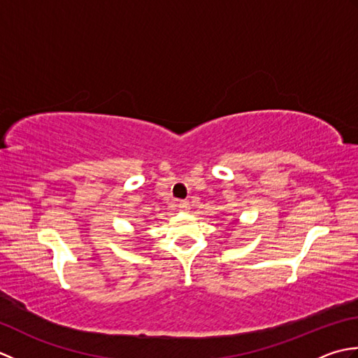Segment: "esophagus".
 <instances>
[{"instance_id": "obj_1", "label": "esophagus", "mask_w": 358, "mask_h": 358, "mask_svg": "<svg viewBox=\"0 0 358 358\" xmlns=\"http://www.w3.org/2000/svg\"><path fill=\"white\" fill-rule=\"evenodd\" d=\"M178 208L181 212H189V209H191V204H189V201H180L178 203Z\"/></svg>"}]
</instances>
